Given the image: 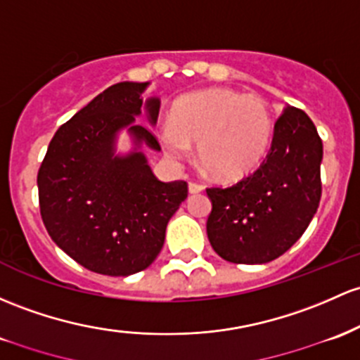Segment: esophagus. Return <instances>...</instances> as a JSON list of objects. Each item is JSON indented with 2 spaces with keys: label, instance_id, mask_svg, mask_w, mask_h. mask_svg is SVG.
Instances as JSON below:
<instances>
[{
  "label": "esophagus",
  "instance_id": "esophagus-1",
  "mask_svg": "<svg viewBox=\"0 0 360 360\" xmlns=\"http://www.w3.org/2000/svg\"><path fill=\"white\" fill-rule=\"evenodd\" d=\"M188 189H189V193H191V195H196V193L203 191V186H201V184H198V183H189Z\"/></svg>",
  "mask_w": 360,
  "mask_h": 360
}]
</instances>
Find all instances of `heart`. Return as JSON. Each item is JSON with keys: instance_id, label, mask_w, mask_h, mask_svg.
<instances>
[{"instance_id": "heart-1", "label": "heart", "mask_w": 360, "mask_h": 360, "mask_svg": "<svg viewBox=\"0 0 360 360\" xmlns=\"http://www.w3.org/2000/svg\"><path fill=\"white\" fill-rule=\"evenodd\" d=\"M274 133V114L262 97L212 89L177 101L160 136L171 159H184L189 143H198L201 164L219 179L236 181L262 164Z\"/></svg>"}]
</instances>
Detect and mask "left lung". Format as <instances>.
<instances>
[{
    "instance_id": "obj_1",
    "label": "left lung",
    "mask_w": 360,
    "mask_h": 360,
    "mask_svg": "<svg viewBox=\"0 0 360 360\" xmlns=\"http://www.w3.org/2000/svg\"><path fill=\"white\" fill-rule=\"evenodd\" d=\"M323 143L306 112L287 105L264 160L234 186L208 188L207 234L220 258L262 264L304 234L321 200Z\"/></svg>"
}]
</instances>
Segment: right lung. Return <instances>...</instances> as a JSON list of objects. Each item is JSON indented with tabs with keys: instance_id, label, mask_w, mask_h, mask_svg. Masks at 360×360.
<instances>
[{
	"instance_id": "1",
	"label": "right lung",
	"mask_w": 360,
	"mask_h": 360,
	"mask_svg": "<svg viewBox=\"0 0 360 360\" xmlns=\"http://www.w3.org/2000/svg\"><path fill=\"white\" fill-rule=\"evenodd\" d=\"M148 82H121L98 94L59 126L37 174L42 222L51 239L86 270L128 276L145 270L164 246L165 229L188 198L184 181L162 183L141 145H160L140 124ZM160 101L148 98L150 124ZM126 129L136 147L115 153L117 133Z\"/></svg>"
}]
</instances>
